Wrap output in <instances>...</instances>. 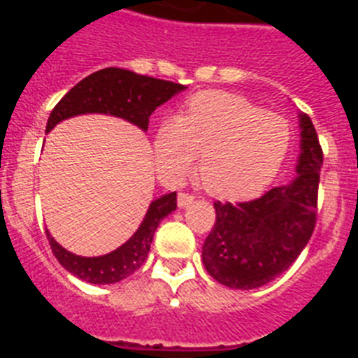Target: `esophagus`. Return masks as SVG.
Instances as JSON below:
<instances>
[{
  "instance_id": "esophagus-1",
  "label": "esophagus",
  "mask_w": 358,
  "mask_h": 358,
  "mask_svg": "<svg viewBox=\"0 0 358 358\" xmlns=\"http://www.w3.org/2000/svg\"><path fill=\"white\" fill-rule=\"evenodd\" d=\"M194 195L192 194H188V192H179V194H177V204H179V206L181 208H185V206H188L189 202L194 201Z\"/></svg>"
}]
</instances>
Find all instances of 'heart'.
<instances>
[{"mask_svg": "<svg viewBox=\"0 0 358 358\" xmlns=\"http://www.w3.org/2000/svg\"><path fill=\"white\" fill-rule=\"evenodd\" d=\"M290 143L289 123L264 113L243 96L204 91L192 96L185 115L169 116L154 136L163 177L176 181L197 159V176L211 195L242 201L274 179Z\"/></svg>", "mask_w": 358, "mask_h": 358, "instance_id": "b5f03b06", "label": "heart"}]
</instances>
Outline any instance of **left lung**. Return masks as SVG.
Returning <instances> with one entry per match:
<instances>
[{
  "label": "left lung",
  "mask_w": 358,
  "mask_h": 358,
  "mask_svg": "<svg viewBox=\"0 0 358 358\" xmlns=\"http://www.w3.org/2000/svg\"><path fill=\"white\" fill-rule=\"evenodd\" d=\"M299 127L296 181L255 201L213 202L217 217L202 245V262L218 283L242 290L265 285L285 273L314 233L322 148L308 115H299Z\"/></svg>",
  "instance_id": "left-lung-1"
}]
</instances>
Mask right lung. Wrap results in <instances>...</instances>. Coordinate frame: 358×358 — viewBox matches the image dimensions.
I'll use <instances>...</instances> for the list:
<instances>
[{
	"label": "right lung",
	"instance_id": "obj_1",
	"mask_svg": "<svg viewBox=\"0 0 358 358\" xmlns=\"http://www.w3.org/2000/svg\"><path fill=\"white\" fill-rule=\"evenodd\" d=\"M182 90H185L182 84L145 77L129 69H100L78 82L61 98V102L53 107L50 115L46 132L52 131L62 120L84 115V113H106V115L120 116L147 131L152 113ZM176 208V192L154 201L148 206L143 222L134 235L116 251L96 256V258L73 255L61 248L48 231H46V236L59 264L73 276L90 281V283H96V285H103V283L109 285V283L125 280L143 265L157 226Z\"/></svg>",
	"mask_w": 358,
	"mask_h": 358
}]
</instances>
